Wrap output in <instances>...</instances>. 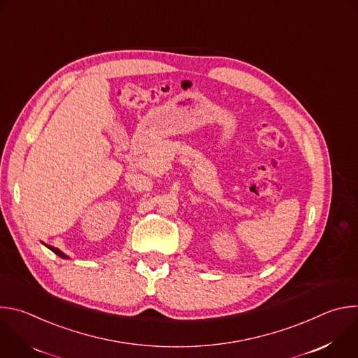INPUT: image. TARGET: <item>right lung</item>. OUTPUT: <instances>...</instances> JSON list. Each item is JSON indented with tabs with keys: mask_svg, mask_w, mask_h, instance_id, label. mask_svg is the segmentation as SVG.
Here are the masks:
<instances>
[{
	"mask_svg": "<svg viewBox=\"0 0 358 358\" xmlns=\"http://www.w3.org/2000/svg\"><path fill=\"white\" fill-rule=\"evenodd\" d=\"M46 248H49L50 250H52L54 253H57L58 255V257H61L62 259H69V257H68V255H65L62 250H59L58 248H54V246H50V245H46V243H43Z\"/></svg>",
	"mask_w": 358,
	"mask_h": 358,
	"instance_id": "right-lung-1",
	"label": "right lung"
}]
</instances>
